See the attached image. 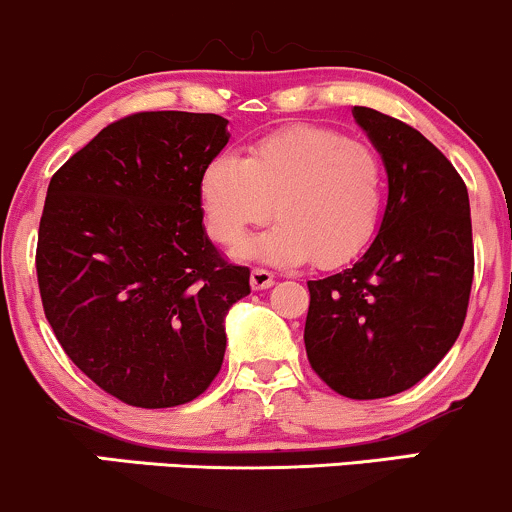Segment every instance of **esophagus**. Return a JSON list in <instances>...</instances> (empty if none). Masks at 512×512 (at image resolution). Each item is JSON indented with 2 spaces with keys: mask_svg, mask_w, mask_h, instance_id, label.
I'll list each match as a JSON object with an SVG mask.
<instances>
[{
  "mask_svg": "<svg viewBox=\"0 0 512 512\" xmlns=\"http://www.w3.org/2000/svg\"><path fill=\"white\" fill-rule=\"evenodd\" d=\"M273 280H275L273 273L266 268L251 270V287H254V290H268V287L273 285Z\"/></svg>",
  "mask_w": 512,
  "mask_h": 512,
  "instance_id": "esophagus-1",
  "label": "esophagus"
}]
</instances>
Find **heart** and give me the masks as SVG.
Segmentation results:
<instances>
[{
  "label": "heart",
  "instance_id": "obj_1",
  "mask_svg": "<svg viewBox=\"0 0 512 512\" xmlns=\"http://www.w3.org/2000/svg\"><path fill=\"white\" fill-rule=\"evenodd\" d=\"M386 198V165L371 143L326 126H290L251 143L246 158L220 153L201 174L208 234L239 249L275 222L249 254L278 266L316 258L330 268L371 242Z\"/></svg>",
  "mask_w": 512,
  "mask_h": 512
}]
</instances>
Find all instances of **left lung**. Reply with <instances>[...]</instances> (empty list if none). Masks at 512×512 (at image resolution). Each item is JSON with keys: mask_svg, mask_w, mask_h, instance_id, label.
Returning a JSON list of instances; mask_svg holds the SVG:
<instances>
[{"mask_svg": "<svg viewBox=\"0 0 512 512\" xmlns=\"http://www.w3.org/2000/svg\"><path fill=\"white\" fill-rule=\"evenodd\" d=\"M388 172V206L364 256L309 280L304 345L335 393L378 400L412 388L458 340L470 304V196L446 155L410 124L354 107Z\"/></svg>", "mask_w": 512, "mask_h": 512, "instance_id": "obj_1", "label": "left lung"}]
</instances>
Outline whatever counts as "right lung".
I'll use <instances>...</instances> for the list:
<instances>
[{"label": "right lung", "instance_id": "obj_1", "mask_svg": "<svg viewBox=\"0 0 512 512\" xmlns=\"http://www.w3.org/2000/svg\"><path fill=\"white\" fill-rule=\"evenodd\" d=\"M227 119L136 112L54 172L35 270L66 357L112 398L174 407L206 393L225 357V316L251 292L203 227L201 174Z\"/></svg>", "mask_w": 512, "mask_h": 512}]
</instances>
